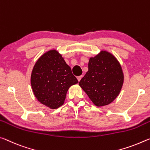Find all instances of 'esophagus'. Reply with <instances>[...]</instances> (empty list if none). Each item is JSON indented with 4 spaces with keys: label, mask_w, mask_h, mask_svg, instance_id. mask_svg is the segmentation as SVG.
Returning <instances> with one entry per match:
<instances>
[{
    "label": "esophagus",
    "mask_w": 150,
    "mask_h": 150,
    "mask_svg": "<svg viewBox=\"0 0 150 150\" xmlns=\"http://www.w3.org/2000/svg\"><path fill=\"white\" fill-rule=\"evenodd\" d=\"M82 76H78L77 77V79H78V82H80V80H81V78H82Z\"/></svg>",
    "instance_id": "obj_1"
}]
</instances>
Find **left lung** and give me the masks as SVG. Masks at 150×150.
<instances>
[{
	"label": "left lung",
	"instance_id": "obj_1",
	"mask_svg": "<svg viewBox=\"0 0 150 150\" xmlns=\"http://www.w3.org/2000/svg\"><path fill=\"white\" fill-rule=\"evenodd\" d=\"M124 74L117 59L106 51L90 58L88 71L79 82L80 86L97 106L108 105L119 95Z\"/></svg>",
	"mask_w": 150,
	"mask_h": 150
}]
</instances>
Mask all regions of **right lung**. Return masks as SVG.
I'll list each match as a JSON object with an SVG mask.
<instances>
[{"instance_id":"add662e5","label":"right lung","mask_w":150,"mask_h":150,"mask_svg":"<svg viewBox=\"0 0 150 150\" xmlns=\"http://www.w3.org/2000/svg\"><path fill=\"white\" fill-rule=\"evenodd\" d=\"M30 82L38 101L51 109H56L64 102L68 88L78 81L62 55L52 50L36 62Z\"/></svg>"}]
</instances>
